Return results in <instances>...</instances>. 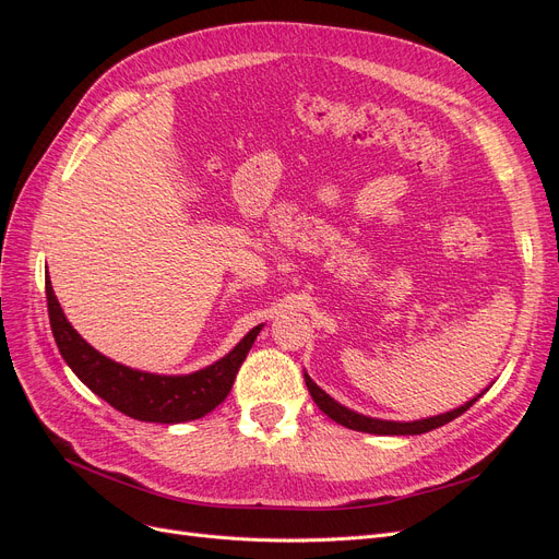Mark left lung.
<instances>
[{
    "mask_svg": "<svg viewBox=\"0 0 559 559\" xmlns=\"http://www.w3.org/2000/svg\"><path fill=\"white\" fill-rule=\"evenodd\" d=\"M306 384H308V392H310L312 401L319 405V411L324 413V415H329L333 421H337V425H343V427L354 429V431H364V433H378V436H415V433H427L431 429H438V427L448 425V421H452L454 417H460L462 413H466L471 405L483 396V394H478L476 399H471L468 403L460 405V408H454V411L443 413V415H433V417L415 419V421H389V419L366 417V415H359V413L345 408V405L333 401L324 392V389L317 386L310 380V376H306Z\"/></svg>",
    "mask_w": 559,
    "mask_h": 559,
    "instance_id": "1",
    "label": "left lung"
}]
</instances>
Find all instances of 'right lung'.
<instances>
[{
  "mask_svg": "<svg viewBox=\"0 0 559 559\" xmlns=\"http://www.w3.org/2000/svg\"><path fill=\"white\" fill-rule=\"evenodd\" d=\"M46 300L50 331H53L62 359L76 378L99 399L114 405L118 413L140 421H160V425H179V421L200 419L212 413L230 394L235 376L263 329V324L253 326L224 359L191 376H156L116 364L83 341L67 321L48 275Z\"/></svg>",
  "mask_w": 559,
  "mask_h": 559,
  "instance_id": "add662e5",
  "label": "right lung"
}]
</instances>
